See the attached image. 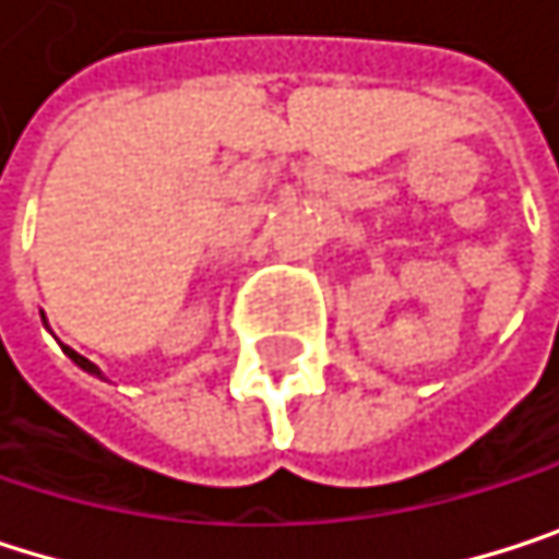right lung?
<instances>
[{
    "instance_id": "right-lung-1",
    "label": "right lung",
    "mask_w": 559,
    "mask_h": 559,
    "mask_svg": "<svg viewBox=\"0 0 559 559\" xmlns=\"http://www.w3.org/2000/svg\"><path fill=\"white\" fill-rule=\"evenodd\" d=\"M41 321H45V314H41ZM61 350H64V354H68V357H71V360H74V364H78V367L84 370V373H91V377H97V380H104V373H100V367H94V364H91L87 357H81V354H78V350H71V347H61Z\"/></svg>"
}]
</instances>
